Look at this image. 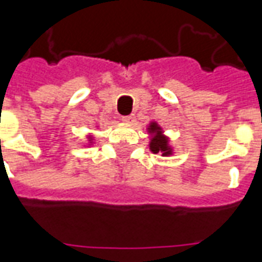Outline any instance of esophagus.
<instances>
[{
    "label": "esophagus",
    "instance_id": "34e87169",
    "mask_svg": "<svg viewBox=\"0 0 262 262\" xmlns=\"http://www.w3.org/2000/svg\"><path fill=\"white\" fill-rule=\"evenodd\" d=\"M121 120L124 121V122H127V124H130V122H135L136 117L133 114H129V116H124Z\"/></svg>",
    "mask_w": 262,
    "mask_h": 262
}]
</instances>
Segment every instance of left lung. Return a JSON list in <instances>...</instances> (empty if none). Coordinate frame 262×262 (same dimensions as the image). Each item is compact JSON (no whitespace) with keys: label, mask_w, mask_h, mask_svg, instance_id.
<instances>
[{"label":"left lung","mask_w":262,"mask_h":262,"mask_svg":"<svg viewBox=\"0 0 262 262\" xmlns=\"http://www.w3.org/2000/svg\"><path fill=\"white\" fill-rule=\"evenodd\" d=\"M149 132L152 133L149 148L153 153H163V156L171 155V148L168 146V140L161 135V129L157 126L156 122L150 124Z\"/></svg>","instance_id":"1"}]
</instances>
